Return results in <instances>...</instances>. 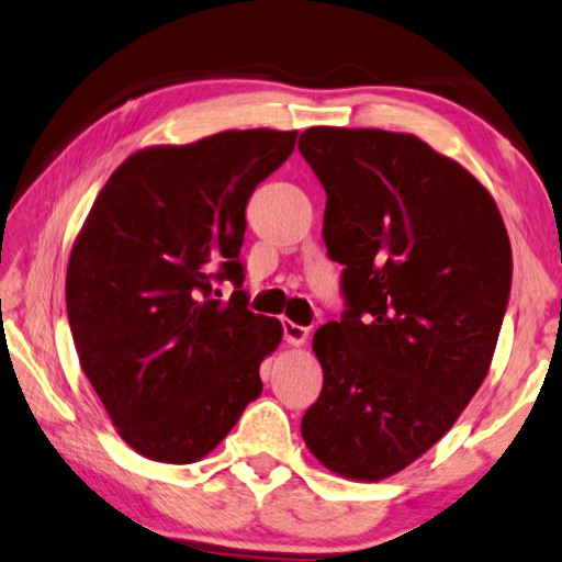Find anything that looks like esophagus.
Wrapping results in <instances>:
<instances>
[{"mask_svg": "<svg viewBox=\"0 0 562 562\" xmlns=\"http://www.w3.org/2000/svg\"><path fill=\"white\" fill-rule=\"evenodd\" d=\"M283 338H286L289 346L301 348L303 342L308 340V328L296 326V323H291V321H283Z\"/></svg>", "mask_w": 562, "mask_h": 562, "instance_id": "1", "label": "esophagus"}]
</instances>
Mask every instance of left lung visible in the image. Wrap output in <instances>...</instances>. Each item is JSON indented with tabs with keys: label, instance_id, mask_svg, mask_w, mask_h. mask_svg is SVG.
Returning <instances> with one entry per match:
<instances>
[{
	"label": "left lung",
	"instance_id": "obj_1",
	"mask_svg": "<svg viewBox=\"0 0 562 562\" xmlns=\"http://www.w3.org/2000/svg\"><path fill=\"white\" fill-rule=\"evenodd\" d=\"M299 150L328 194L323 239L348 299L313 336L323 392L301 435L333 474L382 481L435 447L486 380L508 232L486 187L412 133L318 125Z\"/></svg>",
	"mask_w": 562,
	"mask_h": 562
}]
</instances>
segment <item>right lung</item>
<instances>
[{
  "label": "right lung",
  "mask_w": 562,
  "mask_h": 562,
  "mask_svg": "<svg viewBox=\"0 0 562 562\" xmlns=\"http://www.w3.org/2000/svg\"><path fill=\"white\" fill-rule=\"evenodd\" d=\"M296 135L254 127L143 147L108 177L76 236L66 308L78 360L145 459H204L261 395L281 321L251 313L244 291L216 299L212 283H241L246 202Z\"/></svg>",
  "instance_id": "1"
}]
</instances>
